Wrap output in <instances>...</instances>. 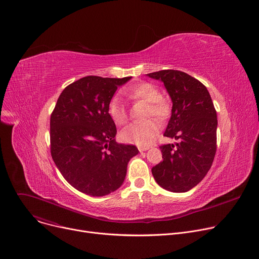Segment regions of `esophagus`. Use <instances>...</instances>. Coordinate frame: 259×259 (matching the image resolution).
<instances>
[{
    "label": "esophagus",
    "instance_id": "1",
    "mask_svg": "<svg viewBox=\"0 0 259 259\" xmlns=\"http://www.w3.org/2000/svg\"><path fill=\"white\" fill-rule=\"evenodd\" d=\"M139 150H140V152H145V151L149 150V147H139Z\"/></svg>",
    "mask_w": 259,
    "mask_h": 259
}]
</instances>
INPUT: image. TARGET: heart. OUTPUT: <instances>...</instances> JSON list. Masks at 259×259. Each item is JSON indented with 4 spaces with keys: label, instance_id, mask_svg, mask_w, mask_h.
I'll use <instances>...</instances> for the list:
<instances>
[{
    "label": "heart",
    "instance_id": "b5f03b06",
    "mask_svg": "<svg viewBox=\"0 0 259 259\" xmlns=\"http://www.w3.org/2000/svg\"><path fill=\"white\" fill-rule=\"evenodd\" d=\"M123 95L132 100H143L148 104L147 116H155L158 119H164L169 114L168 102L160 97V92L152 83L142 82L125 89ZM108 114L113 122L122 126L128 120V112L123 102L117 96L110 99L108 103ZM159 133V126L155 119H148L144 123H135L127 126L120 132V139L128 144L147 147L153 143Z\"/></svg>",
    "mask_w": 259,
    "mask_h": 259
}]
</instances>
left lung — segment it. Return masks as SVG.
<instances>
[{
    "mask_svg": "<svg viewBox=\"0 0 259 259\" xmlns=\"http://www.w3.org/2000/svg\"><path fill=\"white\" fill-rule=\"evenodd\" d=\"M159 80L173 103L164 136L178 141L160 146L163 160L152 167L162 188L185 193L200 183L211 167L217 151L218 118L207 89L180 71L147 74Z\"/></svg>",
    "mask_w": 259,
    "mask_h": 259,
    "instance_id": "left-lung-1",
    "label": "left lung"
}]
</instances>
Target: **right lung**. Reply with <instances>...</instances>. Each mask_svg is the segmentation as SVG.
<instances>
[{
	"instance_id": "obj_1",
	"label": "right lung",
	"mask_w": 259,
	"mask_h": 259,
	"mask_svg": "<svg viewBox=\"0 0 259 259\" xmlns=\"http://www.w3.org/2000/svg\"><path fill=\"white\" fill-rule=\"evenodd\" d=\"M122 79L88 76L70 84L59 96L50 122L51 154L64 179L93 197L108 195L123 184L132 145L115 142L116 127L108 103Z\"/></svg>"
}]
</instances>
